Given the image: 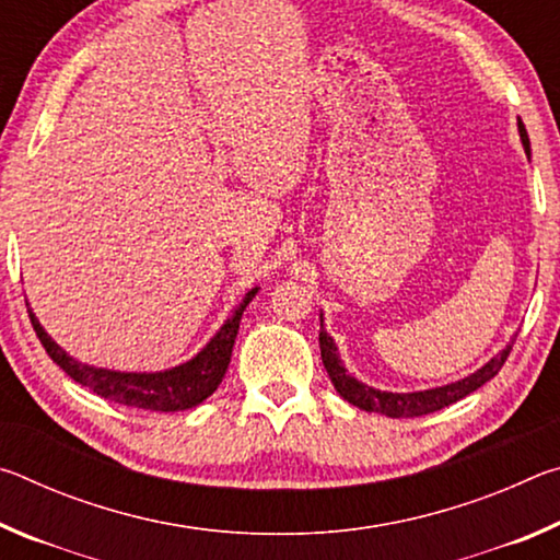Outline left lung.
Returning a JSON list of instances; mask_svg holds the SVG:
<instances>
[{"mask_svg": "<svg viewBox=\"0 0 560 560\" xmlns=\"http://www.w3.org/2000/svg\"><path fill=\"white\" fill-rule=\"evenodd\" d=\"M518 132H521V143H524L526 153H528V136H526V128H524V122H521V118H518ZM320 328H324V318H320ZM318 343H320V360H324L326 373L336 390L340 393V397L348 400L350 405L360 407V410L377 412L385 417H422V415L438 412V410H442V407L462 400V397H467L469 393L479 390L481 385L491 381V377L501 371V365L506 363V358L511 353V346H506L499 355L491 358L489 363L481 368V371H477L469 377H464V381L452 383V385L434 387V390L383 393V390H375V387L358 383L355 377H350L346 373V368L340 365V360H338L334 338H330L326 330H320L318 334Z\"/></svg>", "mask_w": 560, "mask_h": 560, "instance_id": "8db88e82", "label": "left lung"}]
</instances>
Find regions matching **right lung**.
I'll use <instances>...</instances> for the list:
<instances>
[{
	"label": "right lung",
	"instance_id": "right-lung-1",
	"mask_svg": "<svg viewBox=\"0 0 560 560\" xmlns=\"http://www.w3.org/2000/svg\"><path fill=\"white\" fill-rule=\"evenodd\" d=\"M254 293H257V289L246 293L240 308L234 311V316L226 320L220 328V334L207 343V348H202V353H197L189 363L177 365L173 371L165 373H116L103 371V368L83 365L54 343L51 336L42 328L32 311L30 318L46 353H49L54 363L61 365V371L66 375H71L75 383L86 385L89 390L106 397V400L138 407V410L177 412L200 405L217 390V385L222 383L226 365H230L242 314L244 308L249 306Z\"/></svg>",
	"mask_w": 560,
	"mask_h": 560
}]
</instances>
